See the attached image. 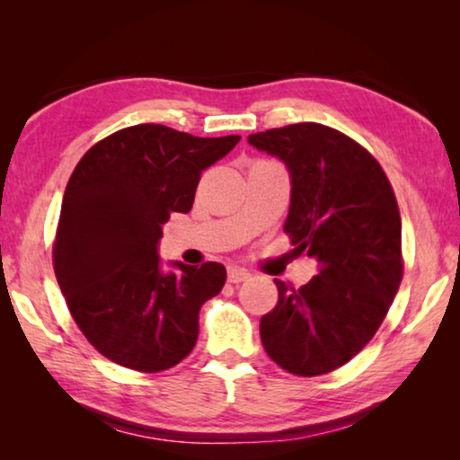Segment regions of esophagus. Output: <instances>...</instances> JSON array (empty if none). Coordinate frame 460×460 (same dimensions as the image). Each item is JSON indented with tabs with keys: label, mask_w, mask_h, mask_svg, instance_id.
Segmentation results:
<instances>
[{
	"label": "esophagus",
	"mask_w": 460,
	"mask_h": 460,
	"mask_svg": "<svg viewBox=\"0 0 460 460\" xmlns=\"http://www.w3.org/2000/svg\"><path fill=\"white\" fill-rule=\"evenodd\" d=\"M247 278H249V274L245 270H239V268H229L227 270V279L231 284H241V282H245Z\"/></svg>",
	"instance_id": "1"
}]
</instances>
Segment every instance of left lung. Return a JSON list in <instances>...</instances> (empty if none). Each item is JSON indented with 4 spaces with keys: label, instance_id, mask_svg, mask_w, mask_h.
Segmentation results:
<instances>
[{
    "label": "left lung",
    "instance_id": "obj_1",
    "mask_svg": "<svg viewBox=\"0 0 460 460\" xmlns=\"http://www.w3.org/2000/svg\"><path fill=\"white\" fill-rule=\"evenodd\" d=\"M247 142L278 155L292 176L284 225L318 274L261 316L266 353L288 373L324 376L351 361L384 323L403 276L398 200L379 162L339 129L294 123Z\"/></svg>",
    "mask_w": 460,
    "mask_h": 460
}]
</instances>
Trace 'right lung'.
Listing matches in <instances>:
<instances>
[{"instance_id":"right-lung-1","label":"right lung","mask_w":460,"mask_h":460,"mask_svg":"<svg viewBox=\"0 0 460 460\" xmlns=\"http://www.w3.org/2000/svg\"><path fill=\"white\" fill-rule=\"evenodd\" d=\"M241 136L197 137L139 123L89 147L68 178L52 266L76 326L121 367H174L199 339V310L227 271L174 263L162 274L158 241L170 213H189L202 170Z\"/></svg>"}]
</instances>
